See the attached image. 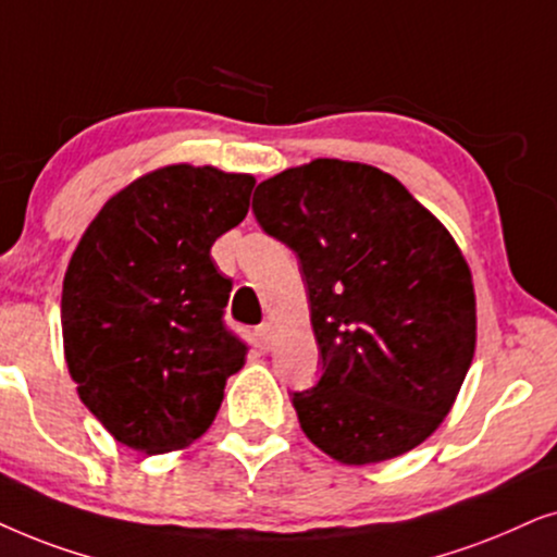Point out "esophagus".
Returning <instances> with one entry per match:
<instances>
[{
	"label": "esophagus",
	"mask_w": 557,
	"mask_h": 557,
	"mask_svg": "<svg viewBox=\"0 0 557 557\" xmlns=\"http://www.w3.org/2000/svg\"><path fill=\"white\" fill-rule=\"evenodd\" d=\"M272 338H274V325L270 321L259 325V329H257V341H259V344H262L264 348H270Z\"/></svg>",
	"instance_id": "esophagus-1"
}]
</instances>
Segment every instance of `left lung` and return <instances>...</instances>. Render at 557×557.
I'll list each match as a JSON object with an SVG mask.
<instances>
[{
	"instance_id": "obj_1",
	"label": "left lung",
	"mask_w": 557,
	"mask_h": 557,
	"mask_svg": "<svg viewBox=\"0 0 557 557\" xmlns=\"http://www.w3.org/2000/svg\"><path fill=\"white\" fill-rule=\"evenodd\" d=\"M251 211L300 259L321 382L302 433L346 466L418 448L454 407L476 348L469 262L397 177L333 158L259 183Z\"/></svg>"
}]
</instances>
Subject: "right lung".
I'll list each match as a JSON object with an SVG mask.
<instances>
[{"label": "right lung", "mask_w": 557, "mask_h": 557, "mask_svg": "<svg viewBox=\"0 0 557 557\" xmlns=\"http://www.w3.org/2000/svg\"><path fill=\"white\" fill-rule=\"evenodd\" d=\"M255 175L152 170L81 236L63 277V351L81 403L114 441L154 456L201 438L247 346L224 325L232 280L211 247L242 224Z\"/></svg>", "instance_id": "obj_1"}]
</instances>
